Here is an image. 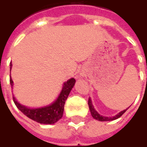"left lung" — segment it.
<instances>
[{
	"instance_id": "1",
	"label": "left lung",
	"mask_w": 147,
	"mask_h": 147,
	"mask_svg": "<svg viewBox=\"0 0 147 147\" xmlns=\"http://www.w3.org/2000/svg\"><path fill=\"white\" fill-rule=\"evenodd\" d=\"M88 105H89V109L90 111V113H91V116L93 117L94 119H95L97 120H99V121H110V120H116V119H118L119 117H120L122 115H123L125 112L127 111V109L123 111H121L120 113H118L117 116H115V117H102L101 116L100 114H98V113H97V111L94 109V106L92 105V102H91V100L89 98L88 99Z\"/></svg>"
}]
</instances>
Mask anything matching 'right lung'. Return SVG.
Here are the masks:
<instances>
[{"label": "right lung", "mask_w": 147, "mask_h": 147, "mask_svg": "<svg viewBox=\"0 0 147 147\" xmlns=\"http://www.w3.org/2000/svg\"><path fill=\"white\" fill-rule=\"evenodd\" d=\"M11 66H12V64L10 63V68H11ZM75 83H76V80L74 78H71L69 80H67L66 83H64L63 89L61 90L58 98L56 100V102L53 103L52 105L44 107V108L28 109L17 102L14 97L12 98L13 102L15 105H16V107L24 115H26L31 120H34L38 123H45V124L55 123L60 119H61V117L63 116L64 104L71 90L72 89V87L75 85ZM10 83L12 86L13 82H12L11 78L10 79Z\"/></svg>", "instance_id": "1"}]
</instances>
